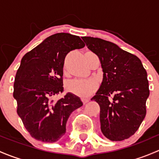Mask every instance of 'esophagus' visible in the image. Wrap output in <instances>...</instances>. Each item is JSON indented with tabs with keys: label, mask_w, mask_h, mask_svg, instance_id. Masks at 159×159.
Listing matches in <instances>:
<instances>
[{
	"label": "esophagus",
	"mask_w": 159,
	"mask_h": 159,
	"mask_svg": "<svg viewBox=\"0 0 159 159\" xmlns=\"http://www.w3.org/2000/svg\"><path fill=\"white\" fill-rule=\"evenodd\" d=\"M81 102H82V103L84 104V105H85L86 103H88V102H89V99H86V98H81Z\"/></svg>",
	"instance_id": "34e87169"
}]
</instances>
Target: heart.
I'll return each mask as SVG.
<instances>
[{"label":"heart","mask_w":159,"mask_h":159,"mask_svg":"<svg viewBox=\"0 0 159 159\" xmlns=\"http://www.w3.org/2000/svg\"><path fill=\"white\" fill-rule=\"evenodd\" d=\"M67 90L71 94L81 98L91 96L97 89V84L93 80H74L67 84Z\"/></svg>","instance_id":"1"}]
</instances>
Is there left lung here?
Masks as SVG:
<instances>
[{"mask_svg": "<svg viewBox=\"0 0 159 159\" xmlns=\"http://www.w3.org/2000/svg\"><path fill=\"white\" fill-rule=\"evenodd\" d=\"M82 39L98 56L104 72L102 85L91 99L100 106L101 130L111 141L129 139L146 115V70L137 56L110 41L92 37Z\"/></svg>", "mask_w": 159, "mask_h": 159, "instance_id": "obj_1", "label": "left lung"}]
</instances>
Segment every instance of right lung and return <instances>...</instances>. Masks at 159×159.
Returning <instances> with one entry per match:
<instances>
[{
    "label": "right lung",
    "mask_w": 159,
    "mask_h": 159,
    "mask_svg": "<svg viewBox=\"0 0 159 159\" xmlns=\"http://www.w3.org/2000/svg\"><path fill=\"white\" fill-rule=\"evenodd\" d=\"M85 46L78 36L57 33L25 54L16 73L13 96L17 113L32 138L43 142H55L66 132L70 114L82 106L77 96L62 94L63 67L70 51Z\"/></svg>",
    "instance_id": "obj_1"
}]
</instances>
